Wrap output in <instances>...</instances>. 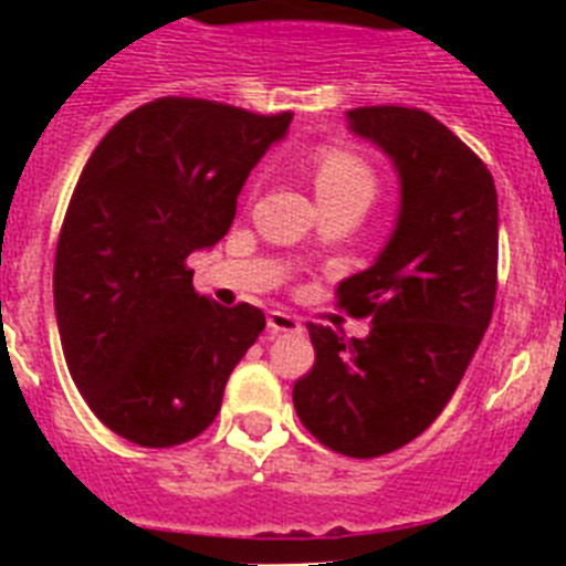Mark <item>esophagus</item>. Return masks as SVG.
Here are the masks:
<instances>
[{
	"label": "esophagus",
	"mask_w": 566,
	"mask_h": 566,
	"mask_svg": "<svg viewBox=\"0 0 566 566\" xmlns=\"http://www.w3.org/2000/svg\"><path fill=\"white\" fill-rule=\"evenodd\" d=\"M269 332L272 334H300L303 332V323H300L294 314L289 312H269Z\"/></svg>",
	"instance_id": "esophagus-1"
}]
</instances>
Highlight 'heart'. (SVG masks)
<instances>
[{
    "label": "heart",
    "instance_id": "heart-1",
    "mask_svg": "<svg viewBox=\"0 0 566 566\" xmlns=\"http://www.w3.org/2000/svg\"><path fill=\"white\" fill-rule=\"evenodd\" d=\"M314 189H317L319 203H371L377 195V172L363 155L343 147H326L319 149L314 161Z\"/></svg>",
    "mask_w": 566,
    "mask_h": 566
}]
</instances>
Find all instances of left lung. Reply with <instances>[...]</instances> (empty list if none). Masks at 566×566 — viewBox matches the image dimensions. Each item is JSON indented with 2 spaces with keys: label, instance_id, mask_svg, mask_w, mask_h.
I'll return each mask as SVG.
<instances>
[{
  "label": "left lung",
  "instance_id": "1",
  "mask_svg": "<svg viewBox=\"0 0 566 566\" xmlns=\"http://www.w3.org/2000/svg\"><path fill=\"white\" fill-rule=\"evenodd\" d=\"M345 118L391 158L399 212L377 260L337 289L339 306L371 317V332L345 339L308 323L314 368L292 399L326 448L374 459L442 413L488 332L499 201L479 155L424 109L357 107Z\"/></svg>",
  "mask_w": 566,
  "mask_h": 566
}]
</instances>
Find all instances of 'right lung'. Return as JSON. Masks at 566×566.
<instances>
[{"instance_id": "add662e5", "label": "right lung", "mask_w": 566, "mask_h": 566, "mask_svg": "<svg viewBox=\"0 0 566 566\" xmlns=\"http://www.w3.org/2000/svg\"><path fill=\"white\" fill-rule=\"evenodd\" d=\"M292 113L158 98L124 115L84 164L53 269L70 377L109 431L142 448L195 439L266 328L249 303L192 289L187 258L229 232L254 164Z\"/></svg>"}]
</instances>
